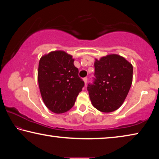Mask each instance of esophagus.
I'll list each match as a JSON object with an SVG mask.
<instances>
[{
    "mask_svg": "<svg viewBox=\"0 0 159 159\" xmlns=\"http://www.w3.org/2000/svg\"><path fill=\"white\" fill-rule=\"evenodd\" d=\"M84 83H85V84L86 85V84H87V82H88V78L87 77H85V78H84Z\"/></svg>",
    "mask_w": 159,
    "mask_h": 159,
    "instance_id": "34e87169",
    "label": "esophagus"
}]
</instances>
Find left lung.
<instances>
[{
  "instance_id": "obj_1",
  "label": "left lung",
  "mask_w": 159,
  "mask_h": 159,
  "mask_svg": "<svg viewBox=\"0 0 159 159\" xmlns=\"http://www.w3.org/2000/svg\"><path fill=\"white\" fill-rule=\"evenodd\" d=\"M94 66L95 78L87 87L93 105L102 112L115 111L132 85V65L125 58L111 54L95 60Z\"/></svg>"
}]
</instances>
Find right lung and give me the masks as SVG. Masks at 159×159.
Wrapping results in <instances>:
<instances>
[{"label":"right lung","mask_w":159,"mask_h":159,"mask_svg":"<svg viewBox=\"0 0 159 159\" xmlns=\"http://www.w3.org/2000/svg\"><path fill=\"white\" fill-rule=\"evenodd\" d=\"M74 61L72 56L63 51L52 52L40 59V93L45 105L54 113L69 110L85 85Z\"/></svg>","instance_id":"right-lung-1"}]
</instances>
